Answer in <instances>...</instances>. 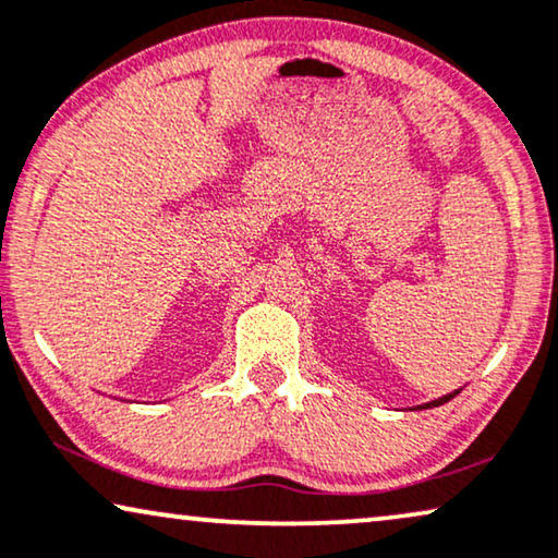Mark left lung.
Segmentation results:
<instances>
[{
  "label": "left lung",
  "mask_w": 558,
  "mask_h": 558,
  "mask_svg": "<svg viewBox=\"0 0 558 558\" xmlns=\"http://www.w3.org/2000/svg\"><path fill=\"white\" fill-rule=\"evenodd\" d=\"M460 395V389L458 391H452V395H445V397H439V399H435V402H427L425 407H422V410H429V407H439V404H445V402H450L452 397H458Z\"/></svg>",
  "instance_id": "obj_1"
}]
</instances>
